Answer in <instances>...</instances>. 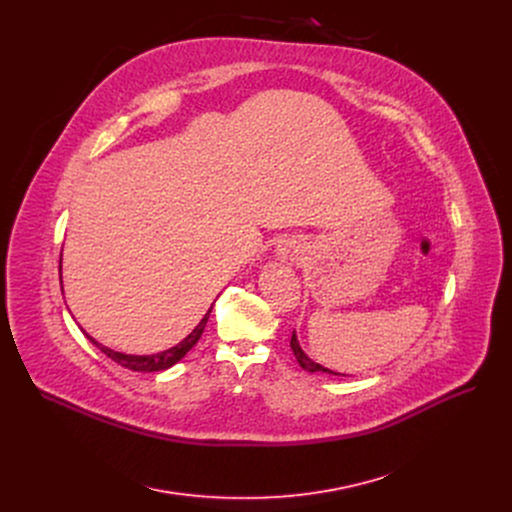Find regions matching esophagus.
<instances>
[{
	"label": "esophagus",
	"mask_w": 512,
	"mask_h": 512,
	"mask_svg": "<svg viewBox=\"0 0 512 512\" xmlns=\"http://www.w3.org/2000/svg\"><path fill=\"white\" fill-rule=\"evenodd\" d=\"M300 253H302L300 241H281V245H279V257H281L283 261L294 263Z\"/></svg>",
	"instance_id": "34e87169"
}]
</instances>
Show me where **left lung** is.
I'll list each match as a JSON object with an SVG mask.
<instances>
[{
  "label": "left lung",
  "instance_id": "1",
  "mask_svg": "<svg viewBox=\"0 0 512 512\" xmlns=\"http://www.w3.org/2000/svg\"><path fill=\"white\" fill-rule=\"evenodd\" d=\"M289 346H291V350H294V356H296V360L300 362V367L304 369V371H308V373H326V375H340V373H334V371H330V369H326V367H322V364H318V362H314L304 350H302V346H300V342H298V334H296V330L291 332V340H289ZM342 377H346V375H342Z\"/></svg>",
  "mask_w": 512,
  "mask_h": 512
}]
</instances>
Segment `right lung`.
Returning <instances> with one entry per match:
<instances>
[{
  "label": "right lung",
  "instance_id": "1",
  "mask_svg": "<svg viewBox=\"0 0 512 512\" xmlns=\"http://www.w3.org/2000/svg\"><path fill=\"white\" fill-rule=\"evenodd\" d=\"M60 257H62V255H60ZM60 263H62V259H60ZM210 312H212V306L208 308V312L204 314V318L198 322V326H196L182 342H178L176 346H172V348H168V350L156 352V354H125V352H117V350H111L109 346H103L101 342H97V340H95L93 336H89L83 328H81V330L85 332V336H87L105 356H109L113 362L121 364L123 369H129V371H135V373H158V371H166V369L174 367V364H176L178 360H182V358L186 356V352L200 340V336H202V332H204V326H206V322H208Z\"/></svg>",
  "mask_w": 512,
  "mask_h": 512
}]
</instances>
